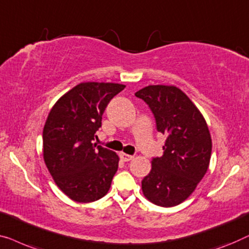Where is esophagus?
Masks as SVG:
<instances>
[{"label": "esophagus", "instance_id": "1", "mask_svg": "<svg viewBox=\"0 0 249 249\" xmlns=\"http://www.w3.org/2000/svg\"><path fill=\"white\" fill-rule=\"evenodd\" d=\"M120 157L123 161H131L133 158H134L133 156H129V155H127V153H124V152H121Z\"/></svg>", "mask_w": 249, "mask_h": 249}]
</instances>
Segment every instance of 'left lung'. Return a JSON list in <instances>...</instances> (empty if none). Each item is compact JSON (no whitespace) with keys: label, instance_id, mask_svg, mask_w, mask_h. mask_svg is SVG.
Returning <instances> with one entry per match:
<instances>
[{"label":"left lung","instance_id":"left-lung-1","mask_svg":"<svg viewBox=\"0 0 249 249\" xmlns=\"http://www.w3.org/2000/svg\"><path fill=\"white\" fill-rule=\"evenodd\" d=\"M135 96L149 105L157 129L167 136L163 155L153 158L142 192L153 204L170 208L195 191L208 171L212 140L208 124L190 98L175 86H148Z\"/></svg>","mask_w":249,"mask_h":249}]
</instances>
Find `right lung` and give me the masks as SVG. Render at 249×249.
<instances>
[{"label":"right lung","mask_w":249,"mask_h":249,"mask_svg":"<svg viewBox=\"0 0 249 249\" xmlns=\"http://www.w3.org/2000/svg\"><path fill=\"white\" fill-rule=\"evenodd\" d=\"M124 85L82 82L63 94L43 129L44 161L55 184L73 201H97L109 191L118 156L92 141L105 108Z\"/></svg>","instance_id":"1"}]
</instances>
